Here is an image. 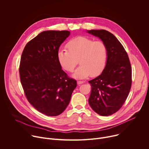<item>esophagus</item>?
Listing matches in <instances>:
<instances>
[{
  "mask_svg": "<svg viewBox=\"0 0 149 149\" xmlns=\"http://www.w3.org/2000/svg\"><path fill=\"white\" fill-rule=\"evenodd\" d=\"M84 82V81H77V84H78V85L82 84H83Z\"/></svg>",
  "mask_w": 149,
  "mask_h": 149,
  "instance_id": "obj_1",
  "label": "esophagus"
}]
</instances>
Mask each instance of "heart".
I'll list each match as a JSON object with an SVG mask.
<instances>
[{
  "instance_id": "heart-1",
  "label": "heart",
  "mask_w": 149,
  "mask_h": 149,
  "mask_svg": "<svg viewBox=\"0 0 149 149\" xmlns=\"http://www.w3.org/2000/svg\"><path fill=\"white\" fill-rule=\"evenodd\" d=\"M66 49L58 51L57 58L61 66L68 72H72L79 59L81 65L72 74L77 79H84L91 74H101L107 61L108 51L101 41H94L86 36H78L67 44Z\"/></svg>"
}]
</instances>
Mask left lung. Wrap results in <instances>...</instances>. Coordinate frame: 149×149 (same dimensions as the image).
Wrapping results in <instances>:
<instances>
[{"mask_svg":"<svg viewBox=\"0 0 149 149\" xmlns=\"http://www.w3.org/2000/svg\"><path fill=\"white\" fill-rule=\"evenodd\" d=\"M87 32L99 38L108 51L102 73L89 81L91 92L88 102L95 113L109 116L117 112L128 97L132 86L130 62L124 47L113 34L104 29Z\"/></svg>","mask_w":149,"mask_h":149,"instance_id":"8db88e82","label":"left lung"}]
</instances>
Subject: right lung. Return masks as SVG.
<instances>
[{
    "label": "right lung",
    "instance_id": "add662e5",
    "mask_svg": "<svg viewBox=\"0 0 149 149\" xmlns=\"http://www.w3.org/2000/svg\"><path fill=\"white\" fill-rule=\"evenodd\" d=\"M68 31L42 32L26 45L20 59L19 74L25 95L33 107L48 116L65 110L77 81L68 78L57 58Z\"/></svg>",
    "mask_w": 149,
    "mask_h": 149
}]
</instances>
